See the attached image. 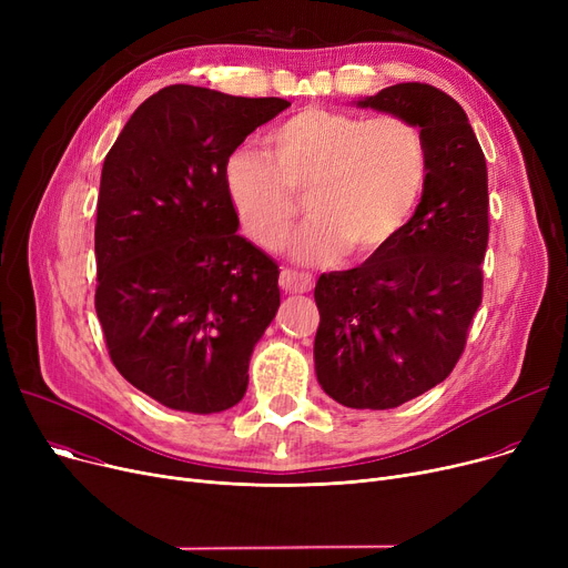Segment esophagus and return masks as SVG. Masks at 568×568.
<instances>
[{
    "label": "esophagus",
    "instance_id": "1",
    "mask_svg": "<svg viewBox=\"0 0 568 568\" xmlns=\"http://www.w3.org/2000/svg\"><path fill=\"white\" fill-rule=\"evenodd\" d=\"M313 285H315V281L306 272H296V268H283V272H281V287L285 292H292V294L311 292Z\"/></svg>",
    "mask_w": 568,
    "mask_h": 568
}]
</instances>
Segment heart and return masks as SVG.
I'll return each instance as SVG.
<instances>
[{
    "label": "heart",
    "mask_w": 568,
    "mask_h": 568,
    "mask_svg": "<svg viewBox=\"0 0 568 568\" xmlns=\"http://www.w3.org/2000/svg\"><path fill=\"white\" fill-rule=\"evenodd\" d=\"M266 149L268 156L239 149L227 159L230 202L257 246L281 251L306 197L313 221L292 251L311 264L384 253L414 216L430 172L422 129L398 114L304 108L266 133Z\"/></svg>",
    "instance_id": "1"
}]
</instances>
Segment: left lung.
I'll use <instances>...</instances> for the list:
<instances>
[{
  "label": "left lung",
  "mask_w": 568,
  "mask_h": 568,
  "mask_svg": "<svg viewBox=\"0 0 568 568\" xmlns=\"http://www.w3.org/2000/svg\"><path fill=\"white\" fill-rule=\"evenodd\" d=\"M422 129L430 172L396 242L315 285V373L345 407L389 409L426 394L458 364L484 296L488 168L465 110L442 89L400 82L359 101Z\"/></svg>",
  "instance_id": "obj_1"
}]
</instances>
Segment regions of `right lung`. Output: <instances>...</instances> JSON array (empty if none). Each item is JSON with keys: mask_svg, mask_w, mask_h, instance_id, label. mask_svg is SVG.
<instances>
[{"mask_svg": "<svg viewBox=\"0 0 568 568\" xmlns=\"http://www.w3.org/2000/svg\"><path fill=\"white\" fill-rule=\"evenodd\" d=\"M287 105L170 84L103 161L97 315L114 368L170 409L242 400L253 347L281 306L278 264L236 234L225 165Z\"/></svg>", "mask_w": 568, "mask_h": 568, "instance_id": "1", "label": "right lung"}]
</instances>
